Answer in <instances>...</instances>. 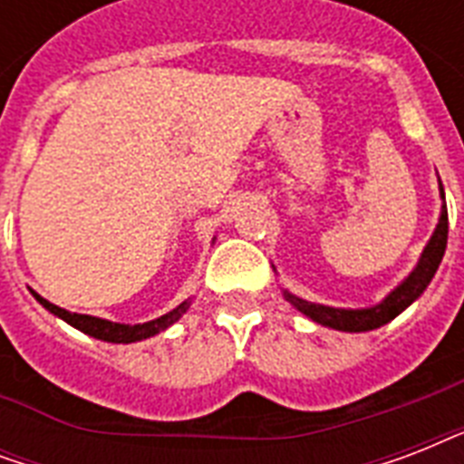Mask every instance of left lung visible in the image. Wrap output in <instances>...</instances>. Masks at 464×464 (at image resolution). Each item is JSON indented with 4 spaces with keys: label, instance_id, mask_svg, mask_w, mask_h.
<instances>
[{
    "label": "left lung",
    "instance_id": "1",
    "mask_svg": "<svg viewBox=\"0 0 464 464\" xmlns=\"http://www.w3.org/2000/svg\"><path fill=\"white\" fill-rule=\"evenodd\" d=\"M440 189V217L439 224H436V231L426 243L424 253L419 257L417 267L411 269L410 275L404 276L402 282L397 284L395 289L390 291L388 296L382 298L381 304L371 305V308H332V305L323 304H310L304 298L294 296L291 291L284 289V298L289 301L296 310H301L305 317H310L313 323L323 324V327H332V330L339 332H368L378 330L382 324H388L390 320H395L402 310L410 308L414 301H417L421 294L426 291V286L431 284L436 269H439L440 260H443V253H446L448 246V207H446V192H443V185L439 180Z\"/></svg>",
    "mask_w": 464,
    "mask_h": 464
}]
</instances>
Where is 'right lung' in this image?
<instances>
[{
  "label": "right lung",
  "mask_w": 464,
  "mask_h": 464,
  "mask_svg": "<svg viewBox=\"0 0 464 464\" xmlns=\"http://www.w3.org/2000/svg\"><path fill=\"white\" fill-rule=\"evenodd\" d=\"M35 301L45 310H50L53 315L62 317L64 323L76 327V330H82L83 334H89V337L103 339V342H112V344H132V342H141V339H149L159 334V332L168 330L170 324L178 323L182 317V313H188L189 304L192 301H182L178 308H173L166 315L156 317V320H149V323H140V324H125V323H112V320H103V317L96 315H82V313H69V310L60 308V305L50 304L47 298H43L40 294L31 291Z\"/></svg>",
  "instance_id": "right-lung-1"
}]
</instances>
